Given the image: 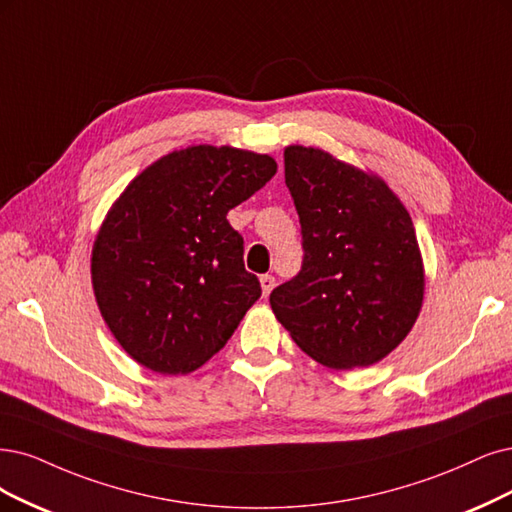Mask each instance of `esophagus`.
<instances>
[{
	"label": "esophagus",
	"mask_w": 512,
	"mask_h": 512,
	"mask_svg": "<svg viewBox=\"0 0 512 512\" xmlns=\"http://www.w3.org/2000/svg\"><path fill=\"white\" fill-rule=\"evenodd\" d=\"M259 282H261V291H263V297H268V295L272 293V289L276 287V278H274L272 274H263V276L259 278Z\"/></svg>",
	"instance_id": "obj_1"
}]
</instances>
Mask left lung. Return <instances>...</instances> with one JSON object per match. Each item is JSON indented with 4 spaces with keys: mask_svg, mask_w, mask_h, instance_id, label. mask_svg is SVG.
I'll use <instances>...</instances> for the list:
<instances>
[{
    "mask_svg": "<svg viewBox=\"0 0 512 512\" xmlns=\"http://www.w3.org/2000/svg\"><path fill=\"white\" fill-rule=\"evenodd\" d=\"M304 266L270 293L293 342L335 371L380 363L413 329L424 261L401 198L371 170L318 147H285Z\"/></svg>",
    "mask_w": 512,
    "mask_h": 512,
    "instance_id": "1",
    "label": "left lung"
}]
</instances>
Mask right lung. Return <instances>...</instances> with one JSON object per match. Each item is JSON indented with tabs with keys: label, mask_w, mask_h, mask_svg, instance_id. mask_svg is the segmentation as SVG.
I'll use <instances>...</instances> for the list:
<instances>
[{
	"label": "right lung",
	"mask_w": 512,
	"mask_h": 512,
	"mask_svg": "<svg viewBox=\"0 0 512 512\" xmlns=\"http://www.w3.org/2000/svg\"><path fill=\"white\" fill-rule=\"evenodd\" d=\"M276 168L268 154L189 145L149 164L111 204L92 244V289L132 361L185 375L227 344L261 297L227 213Z\"/></svg>",
	"instance_id": "right-lung-1"
}]
</instances>
